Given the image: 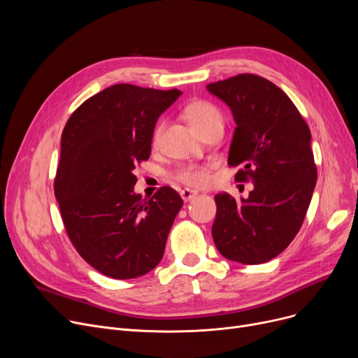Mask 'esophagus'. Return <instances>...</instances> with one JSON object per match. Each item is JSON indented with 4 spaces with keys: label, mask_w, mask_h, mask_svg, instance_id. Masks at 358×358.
<instances>
[{
    "label": "esophagus",
    "mask_w": 358,
    "mask_h": 358,
    "mask_svg": "<svg viewBox=\"0 0 358 358\" xmlns=\"http://www.w3.org/2000/svg\"><path fill=\"white\" fill-rule=\"evenodd\" d=\"M181 197H182V200L184 201H190V200H193L196 196H197V193L196 192H193V190H190V189H184V190H181Z\"/></svg>",
    "instance_id": "esophagus-1"
}]
</instances>
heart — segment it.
<instances>
[{
  "instance_id": "heart-1",
  "label": "heart",
  "mask_w": 358,
  "mask_h": 358,
  "mask_svg": "<svg viewBox=\"0 0 358 358\" xmlns=\"http://www.w3.org/2000/svg\"><path fill=\"white\" fill-rule=\"evenodd\" d=\"M184 116L187 120H189V123L197 134H201V131H204L206 129L216 124L222 126L223 123L220 110L213 103L206 101V100H196V101H192L190 104H187V107L184 108ZM162 131H164V124L161 123L157 126L152 135L154 148L159 145ZM174 177L176 180L185 184L187 187H192V189H200V187L208 185L212 180L209 166H204V165L181 166L174 174Z\"/></svg>"
}]
</instances>
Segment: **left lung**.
I'll use <instances>...</instances> for the list:
<instances>
[{
	"label": "left lung",
	"mask_w": 358,
	"mask_h": 358,
	"mask_svg": "<svg viewBox=\"0 0 358 358\" xmlns=\"http://www.w3.org/2000/svg\"><path fill=\"white\" fill-rule=\"evenodd\" d=\"M236 123L228 164L236 181H251L248 199L215 196L212 236L217 251L241 264H262L283 252L305 220L317 171L310 130L287 94L254 73L208 85Z\"/></svg>",
	"instance_id": "left-lung-1"
}]
</instances>
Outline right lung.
Returning <instances> with one entry per match:
<instances>
[{
	"label": "right lung",
	"mask_w": 358,
	"mask_h": 358,
	"mask_svg": "<svg viewBox=\"0 0 358 358\" xmlns=\"http://www.w3.org/2000/svg\"><path fill=\"white\" fill-rule=\"evenodd\" d=\"M180 90L111 85L85 100L61 139L55 197L75 250L101 274L127 280L154 270L182 199L171 187L142 199L134 169L149 159L158 117Z\"/></svg>",
	"instance_id": "right-lung-1"
}]
</instances>
